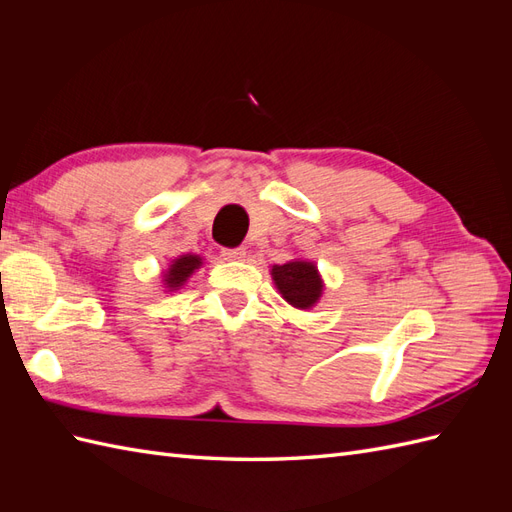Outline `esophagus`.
<instances>
[{"mask_svg":"<svg viewBox=\"0 0 512 512\" xmlns=\"http://www.w3.org/2000/svg\"><path fill=\"white\" fill-rule=\"evenodd\" d=\"M222 256L226 260H241V258H245V250H243V247H224Z\"/></svg>","mask_w":512,"mask_h":512,"instance_id":"1","label":"esophagus"}]
</instances>
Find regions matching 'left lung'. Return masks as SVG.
<instances>
[{"mask_svg":"<svg viewBox=\"0 0 512 512\" xmlns=\"http://www.w3.org/2000/svg\"><path fill=\"white\" fill-rule=\"evenodd\" d=\"M271 275L282 297L294 307L307 309L320 299L322 282L312 262L292 260L286 265H275Z\"/></svg>","mask_w":512,"mask_h":512,"instance_id":"8db88e82","label":"left lung"}]
</instances>
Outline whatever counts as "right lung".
Instances as JSON below:
<instances>
[{"label":"right lung","instance_id":"add662e5","mask_svg":"<svg viewBox=\"0 0 512 512\" xmlns=\"http://www.w3.org/2000/svg\"><path fill=\"white\" fill-rule=\"evenodd\" d=\"M200 267V258L198 256H192V254H185L181 258H177L173 265H170V269L166 271L164 275V282L168 288H177L181 286L188 277L194 273V269Z\"/></svg>","mask_w":512,"mask_h":512}]
</instances>
